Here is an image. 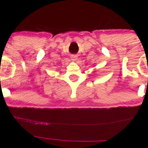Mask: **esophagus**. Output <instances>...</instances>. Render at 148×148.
<instances>
[{
  "instance_id": "obj_1",
  "label": "esophagus",
  "mask_w": 148,
  "mask_h": 148,
  "mask_svg": "<svg viewBox=\"0 0 148 148\" xmlns=\"http://www.w3.org/2000/svg\"><path fill=\"white\" fill-rule=\"evenodd\" d=\"M76 56L72 57V60H76Z\"/></svg>"
}]
</instances>
